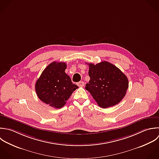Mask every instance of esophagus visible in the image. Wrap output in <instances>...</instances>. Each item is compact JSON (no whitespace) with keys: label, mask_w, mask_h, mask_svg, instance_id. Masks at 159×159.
Wrapping results in <instances>:
<instances>
[{"label":"esophagus","mask_w":159,"mask_h":159,"mask_svg":"<svg viewBox=\"0 0 159 159\" xmlns=\"http://www.w3.org/2000/svg\"><path fill=\"white\" fill-rule=\"evenodd\" d=\"M77 85L79 86V87H84V85H85V84H84V82H83V81H80V82H79L77 84Z\"/></svg>","instance_id":"esophagus-1"}]
</instances>
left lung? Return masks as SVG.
Listing matches in <instances>:
<instances>
[{
    "label": "left lung",
    "instance_id": "1",
    "mask_svg": "<svg viewBox=\"0 0 159 159\" xmlns=\"http://www.w3.org/2000/svg\"><path fill=\"white\" fill-rule=\"evenodd\" d=\"M88 65L90 80L86 84L85 89L98 105L102 108H107L119 103L126 95L129 87L126 75L107 61Z\"/></svg>",
    "mask_w": 159,
    "mask_h": 159
}]
</instances>
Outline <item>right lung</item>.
<instances>
[{
	"mask_svg": "<svg viewBox=\"0 0 159 159\" xmlns=\"http://www.w3.org/2000/svg\"><path fill=\"white\" fill-rule=\"evenodd\" d=\"M66 67L65 62L51 63L43 71L35 84L38 97L54 108L64 107L73 92L78 89L66 74Z\"/></svg>",
	"mask_w": 159,
	"mask_h": 159,
	"instance_id": "add662e5",
	"label": "right lung"
}]
</instances>
